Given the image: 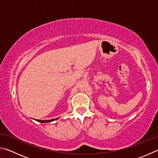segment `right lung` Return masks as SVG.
I'll list each match as a JSON object with an SVG mask.
<instances>
[{"mask_svg": "<svg viewBox=\"0 0 158 158\" xmlns=\"http://www.w3.org/2000/svg\"><path fill=\"white\" fill-rule=\"evenodd\" d=\"M55 120H56V119H52V120H46V121H42V120H37V121L40 122V123H47V122H52L53 121H55Z\"/></svg>", "mask_w": 158, "mask_h": 158, "instance_id": "1", "label": "right lung"}]
</instances>
